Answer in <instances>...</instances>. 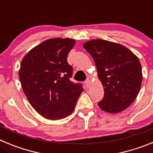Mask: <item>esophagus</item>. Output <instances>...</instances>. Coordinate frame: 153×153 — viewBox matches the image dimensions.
I'll return each instance as SVG.
<instances>
[{"instance_id":"34e87169","label":"esophagus","mask_w":153,"mask_h":153,"mask_svg":"<svg viewBox=\"0 0 153 153\" xmlns=\"http://www.w3.org/2000/svg\"><path fill=\"white\" fill-rule=\"evenodd\" d=\"M84 84H85V86H86V88H89V87H90V79H87V80L85 82Z\"/></svg>"}]
</instances>
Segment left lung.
<instances>
[{
  "instance_id": "1",
  "label": "left lung",
  "mask_w": 153,
  "mask_h": 153,
  "mask_svg": "<svg viewBox=\"0 0 153 153\" xmlns=\"http://www.w3.org/2000/svg\"><path fill=\"white\" fill-rule=\"evenodd\" d=\"M83 48L95 62L99 79L104 90L99 107L118 113L129 107L140 93L143 81L139 58L122 44L102 39L85 42Z\"/></svg>"
}]
</instances>
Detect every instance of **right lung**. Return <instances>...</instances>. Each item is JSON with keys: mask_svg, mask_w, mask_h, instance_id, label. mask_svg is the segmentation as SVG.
<instances>
[{"mask_svg": "<svg viewBox=\"0 0 153 153\" xmlns=\"http://www.w3.org/2000/svg\"><path fill=\"white\" fill-rule=\"evenodd\" d=\"M75 44L74 39H48L21 60L19 78L23 91L32 107L48 120L70 116L83 92L80 85L70 80L73 68L67 57Z\"/></svg>", "mask_w": 153, "mask_h": 153, "instance_id": "obj_1", "label": "right lung"}]
</instances>
